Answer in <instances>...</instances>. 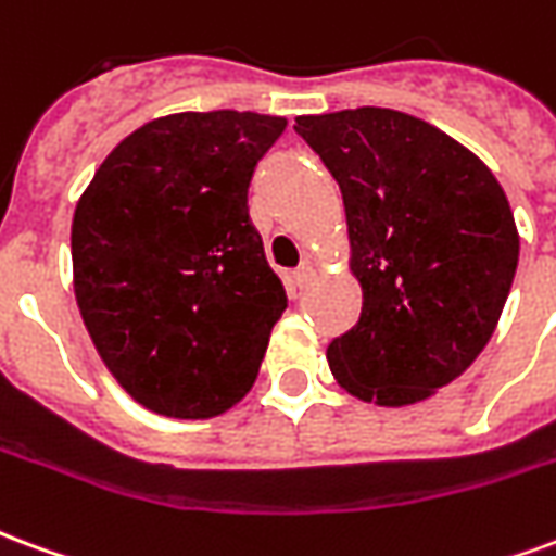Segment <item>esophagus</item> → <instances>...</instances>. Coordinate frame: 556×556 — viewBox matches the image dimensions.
Wrapping results in <instances>:
<instances>
[{
    "label": "esophagus",
    "instance_id": "esophagus-1",
    "mask_svg": "<svg viewBox=\"0 0 556 556\" xmlns=\"http://www.w3.org/2000/svg\"><path fill=\"white\" fill-rule=\"evenodd\" d=\"M311 281H314V266H311V263H302V266L293 273V287L305 290Z\"/></svg>",
    "mask_w": 556,
    "mask_h": 556
}]
</instances>
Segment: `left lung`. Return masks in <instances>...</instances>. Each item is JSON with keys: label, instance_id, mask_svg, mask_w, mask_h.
I'll return each instance as SVG.
<instances>
[{"label": "left lung", "instance_id": "left-lung-1", "mask_svg": "<svg viewBox=\"0 0 556 556\" xmlns=\"http://www.w3.org/2000/svg\"><path fill=\"white\" fill-rule=\"evenodd\" d=\"M293 129L338 180L364 290L328 367L364 403H420L471 367L501 319L518 266L504 189L471 150L406 112L343 109Z\"/></svg>", "mask_w": 556, "mask_h": 556}]
</instances>
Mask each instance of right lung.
Instances as JSON below:
<instances>
[{
    "label": "right lung",
    "mask_w": 556,
    "mask_h": 556,
    "mask_svg": "<svg viewBox=\"0 0 556 556\" xmlns=\"http://www.w3.org/2000/svg\"><path fill=\"white\" fill-rule=\"evenodd\" d=\"M283 127L233 109L150 121L76 204L79 314L112 376L150 412L216 417L257 379L287 293L251 225L249 186Z\"/></svg>",
    "instance_id": "add662e5"
}]
</instances>
